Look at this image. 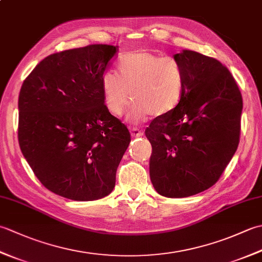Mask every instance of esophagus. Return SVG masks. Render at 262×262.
<instances>
[{
  "instance_id": "obj_1",
  "label": "esophagus",
  "mask_w": 262,
  "mask_h": 262,
  "mask_svg": "<svg viewBox=\"0 0 262 262\" xmlns=\"http://www.w3.org/2000/svg\"><path fill=\"white\" fill-rule=\"evenodd\" d=\"M143 134L144 133L141 130V129H138V128H130V135L133 136V137H141V136H143Z\"/></svg>"
}]
</instances>
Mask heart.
Here are the masks:
<instances>
[{"label": "heart", "instance_id": "1", "mask_svg": "<svg viewBox=\"0 0 262 262\" xmlns=\"http://www.w3.org/2000/svg\"><path fill=\"white\" fill-rule=\"evenodd\" d=\"M118 73L107 71L101 76L105 108L120 116L132 98L130 117L142 120L149 114L163 116L173 110L185 90V71L174 57H162L138 49L121 55Z\"/></svg>", "mask_w": 262, "mask_h": 262}]
</instances>
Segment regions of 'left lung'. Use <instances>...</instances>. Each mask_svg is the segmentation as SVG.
Wrapping results in <instances>:
<instances>
[{
	"label": "left lung",
	"instance_id": "obj_1",
	"mask_svg": "<svg viewBox=\"0 0 262 262\" xmlns=\"http://www.w3.org/2000/svg\"><path fill=\"white\" fill-rule=\"evenodd\" d=\"M185 71L177 107L145 130L152 144L149 177L160 194L182 198L219 181L240 142L241 92L219 60L193 51L176 54Z\"/></svg>",
	"mask_w": 262,
	"mask_h": 262
}]
</instances>
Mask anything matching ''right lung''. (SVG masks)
I'll return each instance as SVG.
<instances>
[{
  "label": "right lung",
  "instance_id": "right-lung-1",
  "mask_svg": "<svg viewBox=\"0 0 262 262\" xmlns=\"http://www.w3.org/2000/svg\"><path fill=\"white\" fill-rule=\"evenodd\" d=\"M117 46L89 45L43 58L19 94L18 138L33 173L52 192L89 202L114 190L130 143L105 108L101 76Z\"/></svg>",
  "mask_w": 262,
  "mask_h": 262
}]
</instances>
